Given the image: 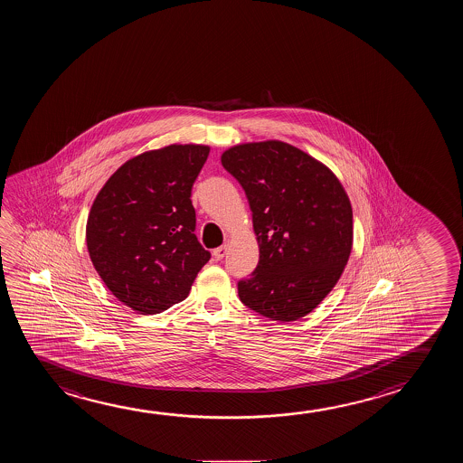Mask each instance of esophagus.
<instances>
[{"instance_id": "esophagus-1", "label": "esophagus", "mask_w": 463, "mask_h": 463, "mask_svg": "<svg viewBox=\"0 0 463 463\" xmlns=\"http://www.w3.org/2000/svg\"><path fill=\"white\" fill-rule=\"evenodd\" d=\"M226 250H228V247H226V245H222V247H218V249H214V260H216V261H220V260H222V258H224V255H226Z\"/></svg>"}]
</instances>
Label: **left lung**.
Segmentation results:
<instances>
[{"label": "left lung", "instance_id": "left-lung-1", "mask_svg": "<svg viewBox=\"0 0 463 463\" xmlns=\"http://www.w3.org/2000/svg\"><path fill=\"white\" fill-rule=\"evenodd\" d=\"M253 212L260 262L239 282L241 301L275 322L310 314L335 288L354 245V214L339 178L280 140L241 143L222 155Z\"/></svg>", "mask_w": 463, "mask_h": 463}]
</instances>
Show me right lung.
<instances>
[{"label":"right lung","mask_w":463,"mask_h":463,"mask_svg":"<svg viewBox=\"0 0 463 463\" xmlns=\"http://www.w3.org/2000/svg\"><path fill=\"white\" fill-rule=\"evenodd\" d=\"M207 145H168L135 156L99 191L86 243L107 288L141 316L188 298L210 253L194 234L191 189Z\"/></svg>","instance_id":"right-lung-1"}]
</instances>
